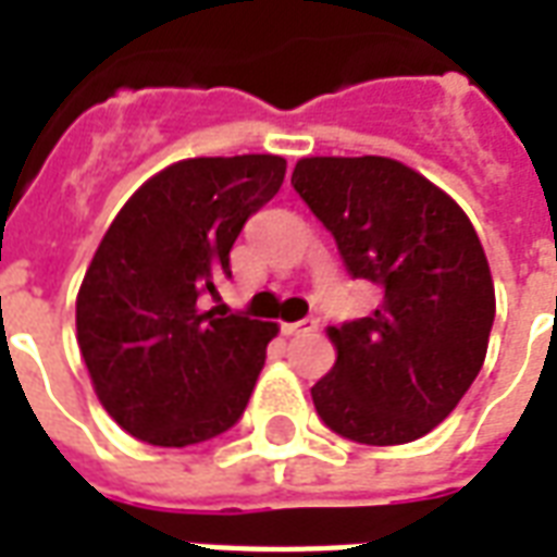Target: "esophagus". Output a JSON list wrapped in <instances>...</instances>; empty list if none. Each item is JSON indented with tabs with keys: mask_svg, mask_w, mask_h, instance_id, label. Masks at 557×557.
Listing matches in <instances>:
<instances>
[{
	"mask_svg": "<svg viewBox=\"0 0 557 557\" xmlns=\"http://www.w3.org/2000/svg\"><path fill=\"white\" fill-rule=\"evenodd\" d=\"M319 327V322H315L313 315H307V319H301V322H289V325H283V334L286 337H295V334H310V331H315Z\"/></svg>",
	"mask_w": 557,
	"mask_h": 557,
	"instance_id": "1",
	"label": "esophagus"
}]
</instances>
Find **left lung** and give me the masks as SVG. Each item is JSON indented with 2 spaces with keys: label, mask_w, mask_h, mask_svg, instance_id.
<instances>
[{
  "label": "left lung",
  "mask_w": 557,
  "mask_h": 557,
  "mask_svg": "<svg viewBox=\"0 0 557 557\" xmlns=\"http://www.w3.org/2000/svg\"><path fill=\"white\" fill-rule=\"evenodd\" d=\"M292 187L322 220L375 313L327 327L334 370L313 385L327 430L406 444L438 426L478 379L495 322L486 253L466 211L391 158H304Z\"/></svg>",
  "instance_id": "left-lung-1"
}]
</instances>
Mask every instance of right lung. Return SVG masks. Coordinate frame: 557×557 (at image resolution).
I'll use <instances>...</instances> for the list:
<instances>
[{"label":"right lung","mask_w":557,"mask_h":557,"mask_svg":"<svg viewBox=\"0 0 557 557\" xmlns=\"http://www.w3.org/2000/svg\"><path fill=\"white\" fill-rule=\"evenodd\" d=\"M283 175L277 154L178 160L103 235L77 295V343L103 409L139 442H208L247 409L277 325L202 313L199 298L232 277V244Z\"/></svg>","instance_id":"right-lung-1"}]
</instances>
